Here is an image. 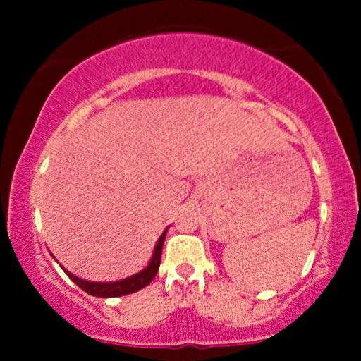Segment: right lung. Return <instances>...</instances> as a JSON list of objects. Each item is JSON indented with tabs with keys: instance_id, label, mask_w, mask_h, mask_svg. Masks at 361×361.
<instances>
[{
	"instance_id": "1",
	"label": "right lung",
	"mask_w": 361,
	"mask_h": 361,
	"mask_svg": "<svg viewBox=\"0 0 361 361\" xmlns=\"http://www.w3.org/2000/svg\"><path fill=\"white\" fill-rule=\"evenodd\" d=\"M168 227L164 229V233L161 234V238L157 239L154 251H152L151 259H149L147 267L144 270H140L135 275L127 276L123 280H117V281H90V280H82L80 276L73 275L71 271H68L66 268L64 270L66 275L71 279L74 283L78 285L81 290H85L86 293L93 297H102V299H110V297H122V295H128V293H134L137 290L147 287L151 283L152 279L156 276L157 270H159V263H161V251H163V244H164V238H166Z\"/></svg>"
}]
</instances>
